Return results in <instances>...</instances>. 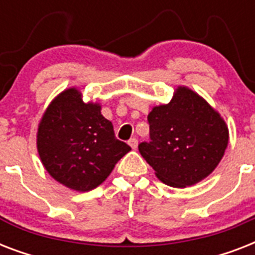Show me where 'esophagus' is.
Returning a JSON list of instances; mask_svg holds the SVG:
<instances>
[{
	"label": "esophagus",
	"instance_id": "34e87169",
	"mask_svg": "<svg viewBox=\"0 0 255 255\" xmlns=\"http://www.w3.org/2000/svg\"><path fill=\"white\" fill-rule=\"evenodd\" d=\"M128 145L132 148V149H136L137 148V140L135 137H132V139L128 140Z\"/></svg>",
	"mask_w": 255,
	"mask_h": 255
}]
</instances>
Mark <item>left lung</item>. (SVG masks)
<instances>
[{
  "label": "left lung",
  "mask_w": 255,
  "mask_h": 255,
  "mask_svg": "<svg viewBox=\"0 0 255 255\" xmlns=\"http://www.w3.org/2000/svg\"><path fill=\"white\" fill-rule=\"evenodd\" d=\"M149 143L139 152L160 181L185 188L208 177L224 157L229 129L222 116L193 90L178 86L169 103L148 115Z\"/></svg>",
  "instance_id": "obj_1"
}]
</instances>
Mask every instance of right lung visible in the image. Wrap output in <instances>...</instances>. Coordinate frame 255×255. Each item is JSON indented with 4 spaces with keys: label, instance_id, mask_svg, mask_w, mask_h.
I'll return each instance as SVG.
<instances>
[{
    "label": "right lung",
    "instance_id": "add662e5",
    "mask_svg": "<svg viewBox=\"0 0 255 255\" xmlns=\"http://www.w3.org/2000/svg\"><path fill=\"white\" fill-rule=\"evenodd\" d=\"M99 103L82 99L77 87L51 100L38 124L37 149L47 173L77 192H88L110 176L116 163L131 151L115 137Z\"/></svg>",
    "mask_w": 255,
    "mask_h": 255
}]
</instances>
